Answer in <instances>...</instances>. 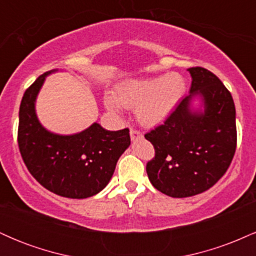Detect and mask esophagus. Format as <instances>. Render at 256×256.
Returning a JSON list of instances; mask_svg holds the SVG:
<instances>
[{
	"mask_svg": "<svg viewBox=\"0 0 256 256\" xmlns=\"http://www.w3.org/2000/svg\"><path fill=\"white\" fill-rule=\"evenodd\" d=\"M130 136H131V140H140V138H143V134L142 132H140L136 128H130Z\"/></svg>",
	"mask_w": 256,
	"mask_h": 256,
	"instance_id": "esophagus-1",
	"label": "esophagus"
}]
</instances>
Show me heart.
<instances>
[{
	"instance_id": "b5f03b06",
	"label": "heart",
	"mask_w": 256,
	"mask_h": 256,
	"mask_svg": "<svg viewBox=\"0 0 256 256\" xmlns=\"http://www.w3.org/2000/svg\"><path fill=\"white\" fill-rule=\"evenodd\" d=\"M185 90L186 84L178 73L130 79L116 86V98H106V106L112 112H119L120 106L136 110L142 124L158 125L172 113Z\"/></svg>"
}]
</instances>
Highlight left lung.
Segmentation results:
<instances>
[{
    "label": "left lung",
    "instance_id": "8db88e82",
    "mask_svg": "<svg viewBox=\"0 0 256 256\" xmlns=\"http://www.w3.org/2000/svg\"><path fill=\"white\" fill-rule=\"evenodd\" d=\"M190 95L144 137L155 156L146 164L152 186L171 198H189L212 188L228 171L237 144L236 110L230 91L204 67L188 68ZM202 98L204 111L191 101Z\"/></svg>",
    "mask_w": 256,
    "mask_h": 256
}]
</instances>
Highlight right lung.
<instances>
[{
    "mask_svg": "<svg viewBox=\"0 0 256 256\" xmlns=\"http://www.w3.org/2000/svg\"><path fill=\"white\" fill-rule=\"evenodd\" d=\"M52 72L28 88L19 110L18 144L26 167L49 192L68 198L96 195L110 183L116 162L130 146V131L104 130L94 122L70 136L49 132L38 122L34 102Z\"/></svg>",
    "mask_w": 256,
    "mask_h": 256,
    "instance_id": "obj_1",
    "label": "right lung"
}]
</instances>
